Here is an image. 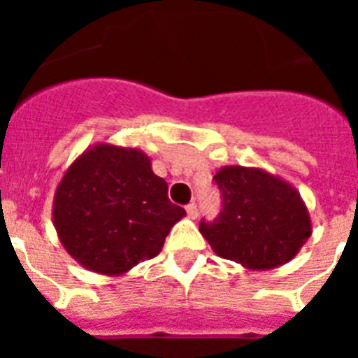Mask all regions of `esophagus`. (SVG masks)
Here are the masks:
<instances>
[{
    "label": "esophagus",
    "mask_w": 358,
    "mask_h": 358,
    "mask_svg": "<svg viewBox=\"0 0 358 358\" xmlns=\"http://www.w3.org/2000/svg\"><path fill=\"white\" fill-rule=\"evenodd\" d=\"M186 213H188L189 218H197V215H199L197 204H195V202H189L188 206H186Z\"/></svg>",
    "instance_id": "esophagus-1"
}]
</instances>
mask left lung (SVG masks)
I'll return each instance as SVG.
<instances>
[{
    "mask_svg": "<svg viewBox=\"0 0 358 358\" xmlns=\"http://www.w3.org/2000/svg\"><path fill=\"white\" fill-rule=\"evenodd\" d=\"M222 211L199 231L220 258L252 271L285 265L312 235L308 208L285 179L258 166L231 164L215 173Z\"/></svg>",
    "mask_w": 358,
    "mask_h": 358,
    "instance_id": "1",
    "label": "left lung"
}]
</instances>
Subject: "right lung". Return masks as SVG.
Returning <instances> with one entry per match:
<instances>
[{"label": "right lung", "mask_w": 358, "mask_h": 358, "mask_svg": "<svg viewBox=\"0 0 358 358\" xmlns=\"http://www.w3.org/2000/svg\"><path fill=\"white\" fill-rule=\"evenodd\" d=\"M186 215L140 148L96 143L68 166L53 195V226L73 260L103 276L127 274L163 249Z\"/></svg>", "instance_id": "add662e5"}]
</instances>
